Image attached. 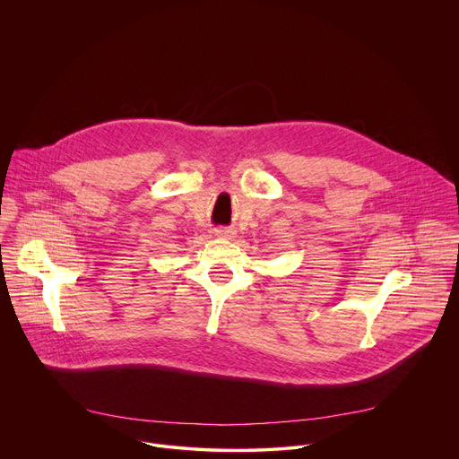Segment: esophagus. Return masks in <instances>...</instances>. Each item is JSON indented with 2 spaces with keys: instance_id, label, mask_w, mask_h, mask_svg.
I'll list each match as a JSON object with an SVG mask.
<instances>
[{
  "instance_id": "1",
  "label": "esophagus",
  "mask_w": 459,
  "mask_h": 459,
  "mask_svg": "<svg viewBox=\"0 0 459 459\" xmlns=\"http://www.w3.org/2000/svg\"><path fill=\"white\" fill-rule=\"evenodd\" d=\"M216 236L223 238V239H230V238H234V230L232 229H216Z\"/></svg>"
}]
</instances>
